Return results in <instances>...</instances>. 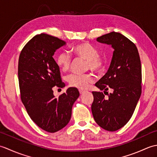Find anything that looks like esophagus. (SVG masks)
<instances>
[{"label":"esophagus","instance_id":"obj_1","mask_svg":"<svg viewBox=\"0 0 157 157\" xmlns=\"http://www.w3.org/2000/svg\"><path fill=\"white\" fill-rule=\"evenodd\" d=\"M79 94H80L81 95H82V94H84V93L86 92V91H84V90H79Z\"/></svg>","mask_w":157,"mask_h":157}]
</instances>
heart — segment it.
Masks as SVG:
<instances>
[{
  "instance_id": "heart-1",
  "label": "heart",
  "mask_w": 157,
  "mask_h": 157,
  "mask_svg": "<svg viewBox=\"0 0 157 157\" xmlns=\"http://www.w3.org/2000/svg\"><path fill=\"white\" fill-rule=\"evenodd\" d=\"M71 52L74 55L86 60V69L94 72H101L106 65V59L98 54L94 46L88 42H82L73 46ZM56 65L63 71H67L71 65V57L65 52H59L56 57ZM68 84L71 87L80 90L87 89L89 85L94 82V78L91 74H71L67 78Z\"/></svg>"
}]
</instances>
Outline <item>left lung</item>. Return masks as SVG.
<instances>
[{"label": "left lung", "mask_w": 157, "mask_h": 157, "mask_svg": "<svg viewBox=\"0 0 157 157\" xmlns=\"http://www.w3.org/2000/svg\"><path fill=\"white\" fill-rule=\"evenodd\" d=\"M98 42L114 49L106 74L96 83L101 92H92V113L96 123L105 130L114 132L128 123L134 113L142 93V67L136 46L118 32L100 36ZM111 89V93L107 91Z\"/></svg>", "instance_id": "left-lung-1"}]
</instances>
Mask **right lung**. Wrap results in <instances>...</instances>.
<instances>
[{
  "instance_id": "add662e5",
  "label": "right lung",
  "mask_w": 157,
  "mask_h": 157,
  "mask_svg": "<svg viewBox=\"0 0 157 157\" xmlns=\"http://www.w3.org/2000/svg\"><path fill=\"white\" fill-rule=\"evenodd\" d=\"M66 44L54 36H35L23 48L18 63L21 100L29 116L45 131L54 133L68 124L78 90L69 88L56 98L53 87L63 88L59 67L53 59L55 52Z\"/></svg>"
}]
</instances>
